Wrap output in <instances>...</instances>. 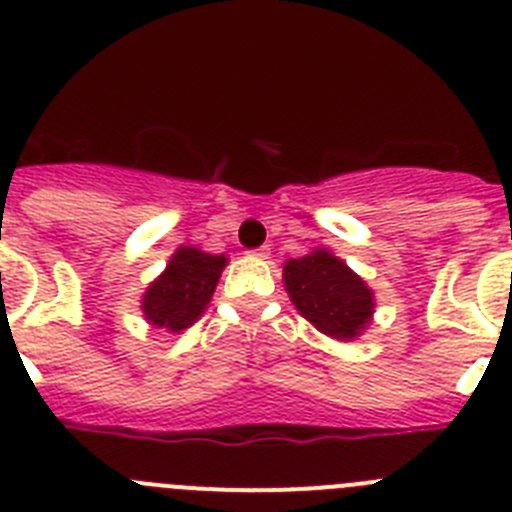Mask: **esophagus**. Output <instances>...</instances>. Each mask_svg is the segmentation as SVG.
<instances>
[{"instance_id":"esophagus-1","label":"esophagus","mask_w":512,"mask_h":512,"mask_svg":"<svg viewBox=\"0 0 512 512\" xmlns=\"http://www.w3.org/2000/svg\"><path fill=\"white\" fill-rule=\"evenodd\" d=\"M252 255L260 257V260H265V257L270 255V250H268V247H257V250H252Z\"/></svg>"}]
</instances>
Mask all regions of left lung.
<instances>
[{"label": "left lung", "mask_w": 512, "mask_h": 512, "mask_svg": "<svg viewBox=\"0 0 512 512\" xmlns=\"http://www.w3.org/2000/svg\"><path fill=\"white\" fill-rule=\"evenodd\" d=\"M283 281L296 309L324 335L353 340L371 322L373 293L330 252L317 250L299 260H288Z\"/></svg>", "instance_id": "1"}]
</instances>
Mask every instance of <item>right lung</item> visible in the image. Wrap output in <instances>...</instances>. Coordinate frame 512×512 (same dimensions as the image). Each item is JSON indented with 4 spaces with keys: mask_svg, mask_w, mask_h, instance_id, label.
<instances>
[{
    "mask_svg": "<svg viewBox=\"0 0 512 512\" xmlns=\"http://www.w3.org/2000/svg\"><path fill=\"white\" fill-rule=\"evenodd\" d=\"M224 265V255H208L195 247H180L167 270L151 283L141 301L146 319L164 330H188L211 301Z\"/></svg>",
    "mask_w": 512,
    "mask_h": 512,
    "instance_id": "1",
    "label": "right lung"
}]
</instances>
